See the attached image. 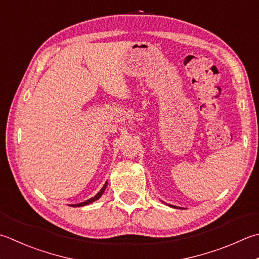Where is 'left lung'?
<instances>
[{
  "instance_id": "8db88e82",
  "label": "left lung",
  "mask_w": 259,
  "mask_h": 259,
  "mask_svg": "<svg viewBox=\"0 0 259 259\" xmlns=\"http://www.w3.org/2000/svg\"><path fill=\"white\" fill-rule=\"evenodd\" d=\"M169 206H171V207H176V206H174V205H169Z\"/></svg>"
}]
</instances>
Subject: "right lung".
<instances>
[{
  "instance_id": "obj_1",
  "label": "right lung",
  "mask_w": 259,
  "mask_h": 259,
  "mask_svg": "<svg viewBox=\"0 0 259 259\" xmlns=\"http://www.w3.org/2000/svg\"><path fill=\"white\" fill-rule=\"evenodd\" d=\"M106 186H108V182H105V184L103 185V187L102 189L100 190V192L98 194H96L95 196H93V197H91V199H89V200H86V201H84V202H82V203H77V204H72L70 206H84V205H88V204H90V203H92V202H94V201H96V200H99L101 196H102V194L104 193V191H105V189H106Z\"/></svg>"
}]
</instances>
